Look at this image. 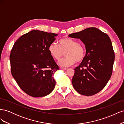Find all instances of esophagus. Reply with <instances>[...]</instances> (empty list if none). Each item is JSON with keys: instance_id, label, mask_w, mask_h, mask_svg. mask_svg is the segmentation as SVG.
<instances>
[{"instance_id": "esophagus-1", "label": "esophagus", "mask_w": 124, "mask_h": 124, "mask_svg": "<svg viewBox=\"0 0 124 124\" xmlns=\"http://www.w3.org/2000/svg\"><path fill=\"white\" fill-rule=\"evenodd\" d=\"M60 69H61V70H64L67 69L66 68H62V67H61V68H60Z\"/></svg>"}]
</instances>
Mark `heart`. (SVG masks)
<instances>
[{"mask_svg":"<svg viewBox=\"0 0 124 124\" xmlns=\"http://www.w3.org/2000/svg\"><path fill=\"white\" fill-rule=\"evenodd\" d=\"M48 51L52 57L57 60L61 59L66 52L67 57L58 62V65L63 67H70L76 62H82L85 56V49L83 45L70 38L60 39L58 46L55 43H51Z\"/></svg>","mask_w":124,"mask_h":124,"instance_id":"b5f03b06","label":"heart"}]
</instances>
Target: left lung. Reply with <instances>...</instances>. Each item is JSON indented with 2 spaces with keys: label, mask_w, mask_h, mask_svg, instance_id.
<instances>
[{
  "label": "left lung",
  "mask_w": 124,
  "mask_h": 124,
  "mask_svg": "<svg viewBox=\"0 0 124 124\" xmlns=\"http://www.w3.org/2000/svg\"><path fill=\"white\" fill-rule=\"evenodd\" d=\"M69 37L80 39L86 48L83 61L74 69L73 87L82 95H95L106 86L112 73L115 55L110 38L95 27L71 33Z\"/></svg>",
  "instance_id": "obj_1"
}]
</instances>
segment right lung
Here are the masks:
<instances>
[{
    "mask_svg": "<svg viewBox=\"0 0 124 124\" xmlns=\"http://www.w3.org/2000/svg\"><path fill=\"white\" fill-rule=\"evenodd\" d=\"M58 35L32 30L20 37L10 55L11 73L19 87L33 97L47 96L53 91V75L58 66L48 51Z\"/></svg>",
    "mask_w": 124,
    "mask_h": 124,
    "instance_id": "obj_1",
    "label": "right lung"
}]
</instances>
